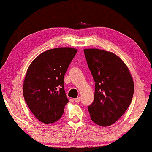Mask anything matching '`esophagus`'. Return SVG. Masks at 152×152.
<instances>
[{
    "label": "esophagus",
    "instance_id": "34e87169",
    "mask_svg": "<svg viewBox=\"0 0 152 152\" xmlns=\"http://www.w3.org/2000/svg\"><path fill=\"white\" fill-rule=\"evenodd\" d=\"M80 101V97H77V98L74 99V102H76V103H79Z\"/></svg>",
    "mask_w": 152,
    "mask_h": 152
}]
</instances>
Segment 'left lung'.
Returning a JSON list of instances; mask_svg holds the SVG:
<instances>
[{
  "label": "left lung",
  "mask_w": 152,
  "mask_h": 152,
  "mask_svg": "<svg viewBox=\"0 0 152 152\" xmlns=\"http://www.w3.org/2000/svg\"><path fill=\"white\" fill-rule=\"evenodd\" d=\"M88 66L95 82L90 118L103 127L117 121L131 103L134 83L128 66L114 53L97 48L84 49Z\"/></svg>",
  "instance_id": "obj_1"
}]
</instances>
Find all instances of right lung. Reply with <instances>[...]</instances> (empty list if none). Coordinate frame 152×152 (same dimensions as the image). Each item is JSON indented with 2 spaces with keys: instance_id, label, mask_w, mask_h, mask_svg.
Returning <instances> with one entry per match:
<instances>
[{
  "instance_id": "add662e5",
  "label": "right lung",
  "mask_w": 152,
  "mask_h": 152,
  "mask_svg": "<svg viewBox=\"0 0 152 152\" xmlns=\"http://www.w3.org/2000/svg\"><path fill=\"white\" fill-rule=\"evenodd\" d=\"M78 50L58 48L43 52L28 66L23 95L28 108L40 121L53 124L62 116L68 103L64 76Z\"/></svg>"
}]
</instances>
